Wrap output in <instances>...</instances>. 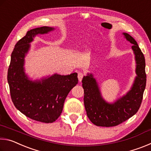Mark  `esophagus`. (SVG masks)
Here are the masks:
<instances>
[{"label": "esophagus", "mask_w": 151, "mask_h": 151, "mask_svg": "<svg viewBox=\"0 0 151 151\" xmlns=\"http://www.w3.org/2000/svg\"><path fill=\"white\" fill-rule=\"evenodd\" d=\"M83 76H84L83 73H79L78 74V81L81 82V81H82V79H83Z\"/></svg>", "instance_id": "esophagus-1"}]
</instances>
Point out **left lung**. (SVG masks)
Segmentation results:
<instances>
[{
	"instance_id": "8db88e82",
	"label": "left lung",
	"mask_w": 151,
	"mask_h": 151,
	"mask_svg": "<svg viewBox=\"0 0 151 151\" xmlns=\"http://www.w3.org/2000/svg\"><path fill=\"white\" fill-rule=\"evenodd\" d=\"M127 40L133 44L132 48L137 62V76L131 90L114 104H109L101 97L98 85L93 75L84 76V104L86 114L94 124L100 127H115L131 118L139 111L146 86L147 75L143 53L133 38L123 33Z\"/></svg>"
}]
</instances>
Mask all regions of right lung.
<instances>
[{
  "label": "right lung",
  "mask_w": 151,
  "mask_h": 151,
  "mask_svg": "<svg viewBox=\"0 0 151 151\" xmlns=\"http://www.w3.org/2000/svg\"><path fill=\"white\" fill-rule=\"evenodd\" d=\"M53 28L31 29L15 45L11 54L7 80L15 107L25 116L45 123L55 122L62 112L66 97L78 83L77 73L61 76L55 74L42 82L28 79L24 72V58L33 37L45 34Z\"/></svg>",
  "instance_id": "obj_1"
}]
</instances>
